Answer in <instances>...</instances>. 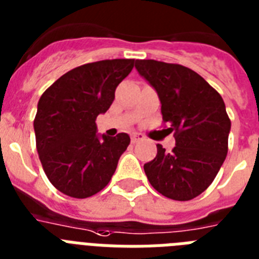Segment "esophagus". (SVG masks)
<instances>
[{"instance_id": "esophagus-1", "label": "esophagus", "mask_w": 259, "mask_h": 259, "mask_svg": "<svg viewBox=\"0 0 259 259\" xmlns=\"http://www.w3.org/2000/svg\"><path fill=\"white\" fill-rule=\"evenodd\" d=\"M144 139H145L144 135L135 132V134H132V136H131V142L132 143H139V142H143Z\"/></svg>"}]
</instances>
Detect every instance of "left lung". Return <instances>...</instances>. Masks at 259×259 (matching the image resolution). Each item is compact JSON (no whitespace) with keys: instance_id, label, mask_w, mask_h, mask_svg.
<instances>
[{"instance_id":"left-lung-1","label":"left lung","mask_w":259,"mask_h":259,"mask_svg":"<svg viewBox=\"0 0 259 259\" xmlns=\"http://www.w3.org/2000/svg\"><path fill=\"white\" fill-rule=\"evenodd\" d=\"M135 67L157 91L164 124L176 147L144 164L156 191L176 201L197 197L213 183L228 155L230 119L221 95L196 71L177 63L136 59Z\"/></svg>"}]
</instances>
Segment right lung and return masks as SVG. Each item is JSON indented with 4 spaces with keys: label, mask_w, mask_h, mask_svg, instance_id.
Listing matches in <instances>:
<instances>
[{
    "label": "right lung",
    "mask_w": 259,
    "mask_h": 259,
    "mask_svg": "<svg viewBox=\"0 0 259 259\" xmlns=\"http://www.w3.org/2000/svg\"><path fill=\"white\" fill-rule=\"evenodd\" d=\"M135 59H106L72 68L38 102L34 119L38 156L49 181L74 198L91 197L110 183L131 139L96 135V117L115 99Z\"/></svg>",
    "instance_id": "add662e5"
}]
</instances>
